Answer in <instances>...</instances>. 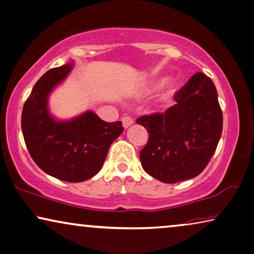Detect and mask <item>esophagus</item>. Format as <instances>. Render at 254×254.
Returning a JSON list of instances; mask_svg holds the SVG:
<instances>
[{"mask_svg":"<svg viewBox=\"0 0 254 254\" xmlns=\"http://www.w3.org/2000/svg\"><path fill=\"white\" fill-rule=\"evenodd\" d=\"M121 121H123V126H124V128H128V127L130 126V125H133V123H134L133 119H131L130 117H128V116L124 117L123 120H121Z\"/></svg>","mask_w":254,"mask_h":254,"instance_id":"esophagus-1","label":"esophagus"}]
</instances>
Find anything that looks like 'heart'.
Returning <instances> with one entry per match:
<instances>
[{"label":"heart","mask_w":254,"mask_h":254,"mask_svg":"<svg viewBox=\"0 0 254 254\" xmlns=\"http://www.w3.org/2000/svg\"><path fill=\"white\" fill-rule=\"evenodd\" d=\"M165 83V80H159V81H157L156 83L153 84V88L154 89H158V88H160L161 86H163V84ZM175 89H176V87L175 86H173V88H172V90H171V94H173V93H175Z\"/></svg>","instance_id":"heart-1"}]
</instances>
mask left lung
Wrapping results in <instances>:
<instances>
[{"label":"left lung","mask_w":254,"mask_h":254,"mask_svg":"<svg viewBox=\"0 0 254 254\" xmlns=\"http://www.w3.org/2000/svg\"><path fill=\"white\" fill-rule=\"evenodd\" d=\"M175 105L165 113L136 120L148 129L139 152L144 171L164 183L199 175L207 166L222 133V111L211 79L197 72L174 95Z\"/></svg>","instance_id":"left-lung-1"}]
</instances>
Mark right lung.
Returning a JSON list of instances; mask_svg holds the SVG:
<instances>
[{"label": "right lung", "mask_w": 254, "mask_h": 254, "mask_svg": "<svg viewBox=\"0 0 254 254\" xmlns=\"http://www.w3.org/2000/svg\"><path fill=\"white\" fill-rule=\"evenodd\" d=\"M73 63L46 72L33 87L21 113L28 152L43 172L66 182H82L101 171L110 145L123 133L121 121L106 123L87 111L71 120H56L48 98L68 75Z\"/></svg>", "instance_id": "add662e5"}]
</instances>
